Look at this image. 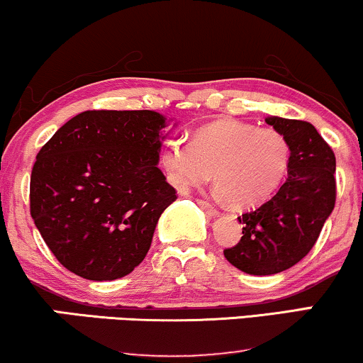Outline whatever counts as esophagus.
I'll return each instance as SVG.
<instances>
[{
	"label": "esophagus",
	"mask_w": 363,
	"mask_h": 363,
	"mask_svg": "<svg viewBox=\"0 0 363 363\" xmlns=\"http://www.w3.org/2000/svg\"><path fill=\"white\" fill-rule=\"evenodd\" d=\"M197 204H199L201 208H203V209L206 211V213H208L209 216H219V211L216 209L213 204H209L208 201H203V199H199V201H197Z\"/></svg>",
	"instance_id": "1"
}]
</instances>
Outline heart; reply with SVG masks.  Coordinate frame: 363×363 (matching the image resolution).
<instances>
[{"label": "heart", "mask_w": 363, "mask_h": 363, "mask_svg": "<svg viewBox=\"0 0 363 363\" xmlns=\"http://www.w3.org/2000/svg\"><path fill=\"white\" fill-rule=\"evenodd\" d=\"M290 142L277 128L223 118L194 132L192 142H166L160 162L177 189L203 186L213 177L218 192L235 208L268 199L286 176Z\"/></svg>", "instance_id": "b5f03b06"}]
</instances>
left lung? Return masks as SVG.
<instances>
[{
  "mask_svg": "<svg viewBox=\"0 0 363 363\" xmlns=\"http://www.w3.org/2000/svg\"><path fill=\"white\" fill-rule=\"evenodd\" d=\"M266 123L290 142L286 181L266 203L240 216V242L224 250L247 274H277L310 253L337 199L335 154L310 122L268 117Z\"/></svg>",
  "mask_w": 363,
  "mask_h": 363,
  "instance_id": "left-lung-1",
  "label": "left lung"
}]
</instances>
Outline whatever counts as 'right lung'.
I'll return each instance as SVG.
<instances>
[{
  "label": "right lung",
  "instance_id": "obj_1",
  "mask_svg": "<svg viewBox=\"0 0 363 363\" xmlns=\"http://www.w3.org/2000/svg\"><path fill=\"white\" fill-rule=\"evenodd\" d=\"M164 127L152 110H86L40 149L30 213L68 272L110 281L145 258L160 214L177 199L157 167Z\"/></svg>",
  "mask_w": 363,
  "mask_h": 363
}]
</instances>
